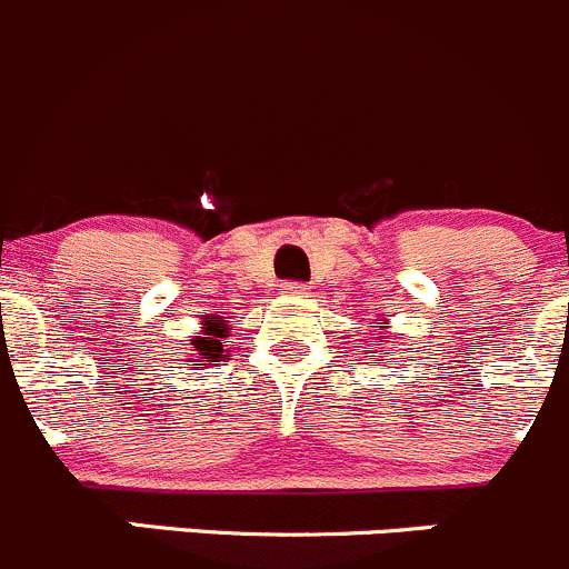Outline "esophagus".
<instances>
[{
	"instance_id": "1",
	"label": "esophagus",
	"mask_w": 569,
	"mask_h": 569,
	"mask_svg": "<svg viewBox=\"0 0 569 569\" xmlns=\"http://www.w3.org/2000/svg\"><path fill=\"white\" fill-rule=\"evenodd\" d=\"M282 292H284V296H290V298H303L309 292V287L303 282H284Z\"/></svg>"
}]
</instances>
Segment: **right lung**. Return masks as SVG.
<instances>
[{
	"label": "right lung",
	"mask_w": 569,
	"mask_h": 569,
	"mask_svg": "<svg viewBox=\"0 0 569 569\" xmlns=\"http://www.w3.org/2000/svg\"><path fill=\"white\" fill-rule=\"evenodd\" d=\"M204 337L194 339V348L199 350V359L204 361H221L224 359V345L219 337H227L224 326L219 320H204Z\"/></svg>",
	"instance_id": "add662e5"
}]
</instances>
